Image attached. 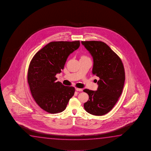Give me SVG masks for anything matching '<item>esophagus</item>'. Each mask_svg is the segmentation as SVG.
Listing matches in <instances>:
<instances>
[{"instance_id":"1","label":"esophagus","mask_w":151,"mask_h":151,"mask_svg":"<svg viewBox=\"0 0 151 151\" xmlns=\"http://www.w3.org/2000/svg\"><path fill=\"white\" fill-rule=\"evenodd\" d=\"M76 91H82V90H83L82 89L78 88H76Z\"/></svg>"}]
</instances>
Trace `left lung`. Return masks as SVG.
I'll list each match as a JSON object with an SVG mask.
<instances>
[{"label": "left lung", "instance_id": "8db88e82", "mask_svg": "<svg viewBox=\"0 0 151 151\" xmlns=\"http://www.w3.org/2000/svg\"><path fill=\"white\" fill-rule=\"evenodd\" d=\"M93 58L92 74L99 78L97 91L86 89L89 100L85 110L96 116H102L112 109L122 93L125 74L121 59L110 47L101 41H82Z\"/></svg>", "mask_w": 151, "mask_h": 151}]
</instances>
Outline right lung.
I'll return each mask as SVG.
<instances>
[{
    "label": "right lung",
    "instance_id": "1",
    "mask_svg": "<svg viewBox=\"0 0 151 151\" xmlns=\"http://www.w3.org/2000/svg\"><path fill=\"white\" fill-rule=\"evenodd\" d=\"M79 41L52 42L37 52L29 65L27 81L34 99L51 114L63 111L74 95V87L56 81L69 55L79 47Z\"/></svg>",
    "mask_w": 151,
    "mask_h": 151
}]
</instances>
